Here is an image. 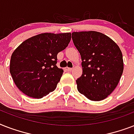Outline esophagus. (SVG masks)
I'll return each mask as SVG.
<instances>
[{"mask_svg": "<svg viewBox=\"0 0 134 134\" xmlns=\"http://www.w3.org/2000/svg\"><path fill=\"white\" fill-rule=\"evenodd\" d=\"M65 70H66V71H70L72 70V68H71V67H65Z\"/></svg>", "mask_w": 134, "mask_h": 134, "instance_id": "obj_1", "label": "esophagus"}]
</instances>
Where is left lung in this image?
Segmentation results:
<instances>
[{
  "label": "left lung",
  "instance_id": "1",
  "mask_svg": "<svg viewBox=\"0 0 134 134\" xmlns=\"http://www.w3.org/2000/svg\"><path fill=\"white\" fill-rule=\"evenodd\" d=\"M71 35L83 67V74L76 80L78 91L92 101L106 99L122 74L121 50L114 41L101 32H74Z\"/></svg>",
  "mask_w": 134,
  "mask_h": 134
}]
</instances>
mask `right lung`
Returning <instances> with one entry per match:
<instances>
[{
  "mask_svg": "<svg viewBox=\"0 0 134 134\" xmlns=\"http://www.w3.org/2000/svg\"><path fill=\"white\" fill-rule=\"evenodd\" d=\"M71 35H37L24 41L14 50L9 71L23 93L40 99L56 88L63 73V69L56 66L57 55L68 46Z\"/></svg>",
  "mask_w": 134,
  "mask_h": 134,
  "instance_id": "obj_1",
  "label": "right lung"
}]
</instances>
